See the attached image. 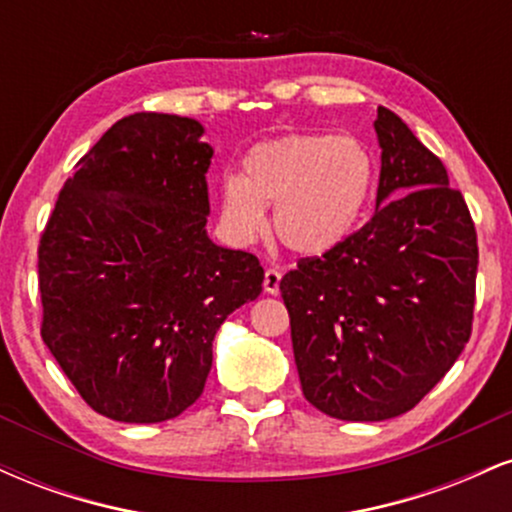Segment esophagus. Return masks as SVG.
Wrapping results in <instances>:
<instances>
[{"label":"esophagus","mask_w":512,"mask_h":512,"mask_svg":"<svg viewBox=\"0 0 512 512\" xmlns=\"http://www.w3.org/2000/svg\"><path fill=\"white\" fill-rule=\"evenodd\" d=\"M279 284H281V272L279 269L269 267L267 272H264V291H267L269 296H276V293H279Z\"/></svg>","instance_id":"1"}]
</instances>
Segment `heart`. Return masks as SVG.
Wrapping results in <instances>:
<instances>
[{"mask_svg":"<svg viewBox=\"0 0 512 512\" xmlns=\"http://www.w3.org/2000/svg\"><path fill=\"white\" fill-rule=\"evenodd\" d=\"M375 158L356 137L281 134L255 144L243 158V178L219 187L221 221L238 243L272 228L284 248L301 257L325 255L351 238L375 190Z\"/></svg>","mask_w":512,"mask_h":512,"instance_id":"obj_1","label":"heart"}]
</instances>
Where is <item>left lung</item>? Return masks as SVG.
<instances>
[{"label":"left lung","instance_id":"left-lung-1","mask_svg":"<svg viewBox=\"0 0 512 512\" xmlns=\"http://www.w3.org/2000/svg\"><path fill=\"white\" fill-rule=\"evenodd\" d=\"M375 214L279 289L303 395L342 421L414 409L472 334L477 231L448 170L380 105Z\"/></svg>","mask_w":512,"mask_h":512}]
</instances>
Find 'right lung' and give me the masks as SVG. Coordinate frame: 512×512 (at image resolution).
Instances as JSON below:
<instances>
[{
    "mask_svg": "<svg viewBox=\"0 0 512 512\" xmlns=\"http://www.w3.org/2000/svg\"><path fill=\"white\" fill-rule=\"evenodd\" d=\"M202 134L180 115L117 120L40 238L43 342L88 407L122 424L195 404L223 320L262 293L260 260L207 233L214 149Z\"/></svg>",
    "mask_w": 512,
    "mask_h": 512,
    "instance_id": "add662e5",
    "label": "right lung"
}]
</instances>
